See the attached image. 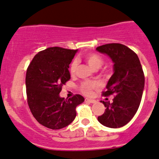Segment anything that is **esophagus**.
<instances>
[{"label": "esophagus", "instance_id": "34e87169", "mask_svg": "<svg viewBox=\"0 0 159 159\" xmlns=\"http://www.w3.org/2000/svg\"><path fill=\"white\" fill-rule=\"evenodd\" d=\"M85 102H87V103H95V102H96V101L93 100V99L86 98V99H85Z\"/></svg>", "mask_w": 159, "mask_h": 159}]
</instances>
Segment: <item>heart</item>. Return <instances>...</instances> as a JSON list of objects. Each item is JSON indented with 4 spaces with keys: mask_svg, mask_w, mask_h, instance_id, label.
Returning a JSON list of instances; mask_svg holds the SVG:
<instances>
[{
    "mask_svg": "<svg viewBox=\"0 0 159 159\" xmlns=\"http://www.w3.org/2000/svg\"><path fill=\"white\" fill-rule=\"evenodd\" d=\"M85 57L89 66L93 70L100 68L103 63L102 57L96 53H89V54L85 55ZM77 67H78V61L74 60L70 65V73L74 74L77 70ZM98 87V84L95 81H86L81 84L80 89L85 95H91L93 93V89H97Z\"/></svg>",
    "mask_w": 159,
    "mask_h": 159,
    "instance_id": "1",
    "label": "heart"
}]
</instances>
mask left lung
Listing matches in <instances>:
<instances>
[{
  "mask_svg": "<svg viewBox=\"0 0 159 159\" xmlns=\"http://www.w3.org/2000/svg\"><path fill=\"white\" fill-rule=\"evenodd\" d=\"M96 50L107 55L114 63V74L103 94H115L113 102L101 101L106 110L98 120L106 127L120 128L133 118L139 107L145 85L143 68L138 55L124 45L106 44Z\"/></svg>",
  "mask_w": 159,
  "mask_h": 159,
  "instance_id": "left-lung-1",
  "label": "left lung"
}]
</instances>
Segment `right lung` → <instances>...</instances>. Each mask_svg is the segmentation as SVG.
I'll return each mask as SVG.
<instances>
[{
    "mask_svg": "<svg viewBox=\"0 0 159 159\" xmlns=\"http://www.w3.org/2000/svg\"><path fill=\"white\" fill-rule=\"evenodd\" d=\"M78 49L51 47L36 54L26 72L28 104L36 120L52 129L70 125L76 117V107L85 101L79 94L65 99L62 85L70 79V64Z\"/></svg>",
    "mask_w": 159,
    "mask_h": 159,
    "instance_id": "1",
    "label": "right lung"
}]
</instances>
